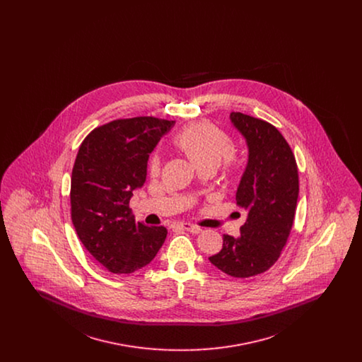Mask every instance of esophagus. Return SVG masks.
<instances>
[{
    "label": "esophagus",
    "instance_id": "esophagus-1",
    "mask_svg": "<svg viewBox=\"0 0 362 362\" xmlns=\"http://www.w3.org/2000/svg\"><path fill=\"white\" fill-rule=\"evenodd\" d=\"M183 229H186L187 232H191V233H201L202 232V228L201 226H198V225L189 224V223H182V224H179Z\"/></svg>",
    "mask_w": 362,
    "mask_h": 362
}]
</instances>
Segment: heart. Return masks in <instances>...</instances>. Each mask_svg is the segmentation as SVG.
Here are the masks:
<instances>
[{"label": "heart", "instance_id": "b5f03b06", "mask_svg": "<svg viewBox=\"0 0 362 362\" xmlns=\"http://www.w3.org/2000/svg\"><path fill=\"white\" fill-rule=\"evenodd\" d=\"M173 142L199 170H216L223 163L228 171H232L239 164V155L232 146L230 138L213 123L198 122L189 124L176 134ZM160 167L161 160L158 155L152 156L149 161L151 173L157 175Z\"/></svg>", "mask_w": 362, "mask_h": 362}]
</instances>
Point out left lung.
Segmentation results:
<instances>
[{
  "instance_id": "1",
  "label": "left lung",
  "mask_w": 362,
  "mask_h": 362,
  "mask_svg": "<svg viewBox=\"0 0 362 362\" xmlns=\"http://www.w3.org/2000/svg\"><path fill=\"white\" fill-rule=\"evenodd\" d=\"M230 122L248 146L236 192L247 220L240 238L224 235L223 250L209 260L228 276L248 278L267 272L286 245L298 198V170L289 144L272 123L241 112H230Z\"/></svg>"
}]
</instances>
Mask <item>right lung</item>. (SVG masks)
Returning a JSON list of instances; mask_svg holds the SVG:
<instances>
[{"mask_svg":"<svg viewBox=\"0 0 362 362\" xmlns=\"http://www.w3.org/2000/svg\"><path fill=\"white\" fill-rule=\"evenodd\" d=\"M175 124L155 117L117 119L92 130L71 171V223L88 252L114 274L151 263L167 238L164 226L136 223L129 207L146 180L149 153Z\"/></svg>","mask_w":362,"mask_h":362,"instance_id":"add662e5","label":"right lung"}]
</instances>
